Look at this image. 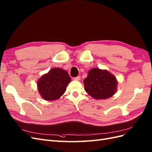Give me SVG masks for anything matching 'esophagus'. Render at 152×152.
Instances as JSON below:
<instances>
[{
	"mask_svg": "<svg viewBox=\"0 0 152 152\" xmlns=\"http://www.w3.org/2000/svg\"><path fill=\"white\" fill-rule=\"evenodd\" d=\"M80 78H81V77L80 76H77V77H74V80H76V81H79L80 80Z\"/></svg>",
	"mask_w": 152,
	"mask_h": 152,
	"instance_id": "34e87169",
	"label": "esophagus"
}]
</instances>
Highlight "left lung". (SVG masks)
I'll return each mask as SVG.
<instances>
[{
    "instance_id": "left-lung-1",
    "label": "left lung",
    "mask_w": 152,
    "mask_h": 152,
    "mask_svg": "<svg viewBox=\"0 0 152 152\" xmlns=\"http://www.w3.org/2000/svg\"><path fill=\"white\" fill-rule=\"evenodd\" d=\"M84 88L95 99H106L113 95L117 87L116 77L107 70L99 68L90 69L83 81Z\"/></svg>"
}]
</instances>
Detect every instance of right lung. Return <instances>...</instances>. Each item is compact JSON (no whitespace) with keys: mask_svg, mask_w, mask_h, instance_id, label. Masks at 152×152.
<instances>
[{"mask_svg":"<svg viewBox=\"0 0 152 152\" xmlns=\"http://www.w3.org/2000/svg\"><path fill=\"white\" fill-rule=\"evenodd\" d=\"M71 79L68 72L60 68H53L42 75L37 81V89L42 99L46 101L58 99L66 90Z\"/></svg>","mask_w":152,"mask_h":152,"instance_id":"obj_1","label":"right lung"}]
</instances>
